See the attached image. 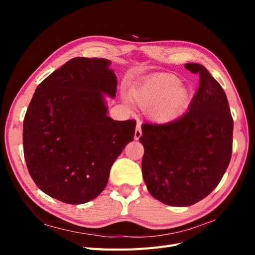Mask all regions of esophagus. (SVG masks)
I'll use <instances>...</instances> for the list:
<instances>
[{
	"label": "esophagus",
	"mask_w": 255,
	"mask_h": 255,
	"mask_svg": "<svg viewBox=\"0 0 255 255\" xmlns=\"http://www.w3.org/2000/svg\"><path fill=\"white\" fill-rule=\"evenodd\" d=\"M141 135H142V132H141V128H140V126L139 125H137V127H136V129H135V134H134V138L136 140H138L139 139V138L141 137Z\"/></svg>",
	"instance_id": "1"
}]
</instances>
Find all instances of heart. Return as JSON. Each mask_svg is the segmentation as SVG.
Instances as JSON below:
<instances>
[{
	"mask_svg": "<svg viewBox=\"0 0 255 255\" xmlns=\"http://www.w3.org/2000/svg\"><path fill=\"white\" fill-rule=\"evenodd\" d=\"M134 102L143 110H150V117L158 123L174 120L189 103L188 90L181 86L179 78L160 74L144 81L132 90Z\"/></svg>",
	"mask_w": 255,
	"mask_h": 255,
	"instance_id": "heart-1",
	"label": "heart"
}]
</instances>
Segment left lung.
Here are the masks:
<instances>
[{
  "instance_id": "1",
  "label": "left lung",
  "mask_w": 255,
  "mask_h": 255,
  "mask_svg": "<svg viewBox=\"0 0 255 255\" xmlns=\"http://www.w3.org/2000/svg\"><path fill=\"white\" fill-rule=\"evenodd\" d=\"M185 68L200 76L188 111L164 125L144 123L142 175L153 198L190 206L217 187L232 155L233 118L226 92L200 64Z\"/></svg>"
}]
</instances>
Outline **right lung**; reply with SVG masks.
<instances>
[{"mask_svg": "<svg viewBox=\"0 0 255 255\" xmlns=\"http://www.w3.org/2000/svg\"><path fill=\"white\" fill-rule=\"evenodd\" d=\"M104 58H72L36 88L23 121V151L33 181L44 194L83 204L105 188L111 168L134 139V120L107 116L105 95L117 78Z\"/></svg>", "mask_w": 255, "mask_h": 255, "instance_id": "right-lung-1", "label": "right lung"}]
</instances>
